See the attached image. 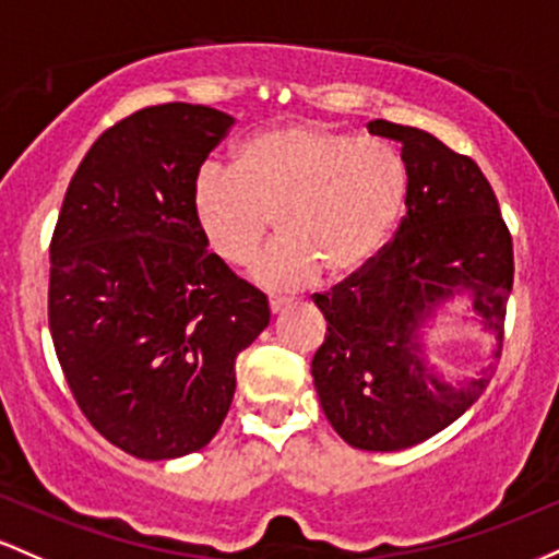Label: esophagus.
<instances>
[{
    "mask_svg": "<svg viewBox=\"0 0 559 559\" xmlns=\"http://www.w3.org/2000/svg\"><path fill=\"white\" fill-rule=\"evenodd\" d=\"M269 309H272V313H280L287 309V300L285 298H269Z\"/></svg>",
    "mask_w": 559,
    "mask_h": 559,
    "instance_id": "esophagus-1",
    "label": "esophagus"
}]
</instances>
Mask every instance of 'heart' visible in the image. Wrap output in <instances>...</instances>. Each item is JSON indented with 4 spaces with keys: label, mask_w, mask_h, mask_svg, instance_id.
Masks as SVG:
<instances>
[{
    "label": "heart",
    "mask_w": 559,
    "mask_h": 559,
    "mask_svg": "<svg viewBox=\"0 0 559 559\" xmlns=\"http://www.w3.org/2000/svg\"><path fill=\"white\" fill-rule=\"evenodd\" d=\"M406 200L404 163L385 144L317 121L261 131L237 150L235 171L205 163L192 185V216L205 246L242 266L269 229L280 240L250 269L269 290L364 272L396 227Z\"/></svg>",
    "instance_id": "1"
}]
</instances>
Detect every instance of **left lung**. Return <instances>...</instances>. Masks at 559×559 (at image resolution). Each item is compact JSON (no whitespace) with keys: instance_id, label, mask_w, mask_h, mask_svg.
I'll return each instance as SVG.
<instances>
[{"instance_id":"obj_1","label":"left lung","mask_w":559,"mask_h":559,"mask_svg":"<svg viewBox=\"0 0 559 559\" xmlns=\"http://www.w3.org/2000/svg\"><path fill=\"white\" fill-rule=\"evenodd\" d=\"M367 129L401 144L406 216L364 272L313 296L328 335L311 374L343 441L364 451H401L449 428L491 382L515 259L478 163L423 129L382 118ZM454 292L471 293L481 326L498 343L478 376L451 383L424 359L421 328Z\"/></svg>"}]
</instances>
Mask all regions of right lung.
Returning a JSON list of instances; mask_svg holds the SVG:
<instances>
[{"instance_id": "add662e5", "label": "right lung", "mask_w": 559, "mask_h": 559, "mask_svg": "<svg viewBox=\"0 0 559 559\" xmlns=\"http://www.w3.org/2000/svg\"><path fill=\"white\" fill-rule=\"evenodd\" d=\"M235 118L166 103L99 134L68 185L49 246V332L92 428L136 460L216 436L235 359L269 300L209 253L192 185Z\"/></svg>"}]
</instances>
